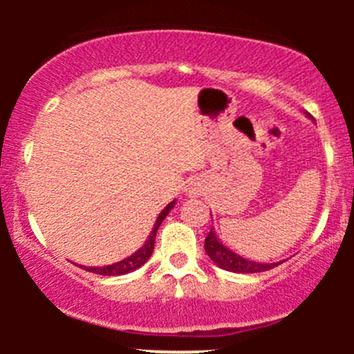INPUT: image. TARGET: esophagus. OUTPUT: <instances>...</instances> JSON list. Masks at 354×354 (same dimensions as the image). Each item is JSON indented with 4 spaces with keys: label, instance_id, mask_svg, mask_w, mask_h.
<instances>
[{
    "label": "esophagus",
    "instance_id": "1",
    "mask_svg": "<svg viewBox=\"0 0 354 354\" xmlns=\"http://www.w3.org/2000/svg\"><path fill=\"white\" fill-rule=\"evenodd\" d=\"M188 192H190V194H194V195H195V194H197L198 190H197V188H195V187H190V190H188Z\"/></svg>",
    "mask_w": 354,
    "mask_h": 354
}]
</instances>
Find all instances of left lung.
I'll use <instances>...</instances> for the list:
<instances>
[{
	"instance_id": "obj_1",
	"label": "left lung",
	"mask_w": 354,
	"mask_h": 354,
	"mask_svg": "<svg viewBox=\"0 0 354 354\" xmlns=\"http://www.w3.org/2000/svg\"><path fill=\"white\" fill-rule=\"evenodd\" d=\"M205 252L210 257L214 263L217 267L224 270H230V272H238V274H253V272H263V270H269L272 267L279 266V263H259L252 262V260L243 259L238 253L231 252L230 248H226L219 241V238L216 236V231L210 230L209 234L205 238Z\"/></svg>"
}]
</instances>
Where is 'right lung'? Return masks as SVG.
I'll list each match as a JSON object with an SVG mask.
<instances>
[{"label":"right lung","instance_id":"obj_1","mask_svg":"<svg viewBox=\"0 0 354 354\" xmlns=\"http://www.w3.org/2000/svg\"><path fill=\"white\" fill-rule=\"evenodd\" d=\"M174 203H176V202H174V200H173V202L167 203V205L164 207V210L159 214V217H157V221H156V224H154V230H152L151 234H149L147 241H145V243L142 245L140 248H138L137 252L133 253V255L127 257V259H124V260L113 263V266L84 267V269L88 270V272L99 274V276H123V274L133 272L135 269H138V267L144 266V263L147 262L149 259H151L152 252H154L157 230H159V226H160V223H162V221H164V217H166L167 214L171 212V209H173V207H174Z\"/></svg>","mask_w":354,"mask_h":354}]
</instances>
